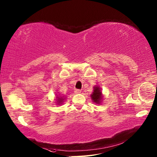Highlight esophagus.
Masks as SVG:
<instances>
[{
    "mask_svg": "<svg viewBox=\"0 0 157 157\" xmlns=\"http://www.w3.org/2000/svg\"><path fill=\"white\" fill-rule=\"evenodd\" d=\"M81 92H82L81 90H75V94H80Z\"/></svg>",
    "mask_w": 157,
    "mask_h": 157,
    "instance_id": "obj_1",
    "label": "esophagus"
}]
</instances>
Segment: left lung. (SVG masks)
Masks as SVG:
<instances>
[{
	"mask_svg": "<svg viewBox=\"0 0 157 157\" xmlns=\"http://www.w3.org/2000/svg\"><path fill=\"white\" fill-rule=\"evenodd\" d=\"M90 96L91 99H92L94 103L96 104H101L103 100L104 95L102 94V92H101L100 87L98 86H94L93 92L91 94Z\"/></svg>",
	"mask_w": 157,
	"mask_h": 157,
	"instance_id": "1",
	"label": "left lung"
}]
</instances>
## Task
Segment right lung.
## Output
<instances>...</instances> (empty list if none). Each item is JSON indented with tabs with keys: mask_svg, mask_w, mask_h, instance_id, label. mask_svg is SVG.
Masks as SVG:
<instances>
[{
	"mask_svg": "<svg viewBox=\"0 0 157 157\" xmlns=\"http://www.w3.org/2000/svg\"><path fill=\"white\" fill-rule=\"evenodd\" d=\"M55 100H56V103L57 104V105H59L64 102V100H65V97L59 95V94H56V97Z\"/></svg>",
	"mask_w": 157,
	"mask_h": 157,
	"instance_id": "obj_1",
	"label": "right lung"
}]
</instances>
